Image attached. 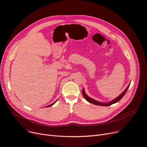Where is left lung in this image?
<instances>
[{
	"label": "left lung",
	"instance_id": "1",
	"mask_svg": "<svg viewBox=\"0 0 147 147\" xmlns=\"http://www.w3.org/2000/svg\"><path fill=\"white\" fill-rule=\"evenodd\" d=\"M130 84H131V83H130ZM130 84H129L128 85V86L126 87V88L125 90V91H124L121 94H120L119 96H118V97H117V98H116L115 99L113 100L110 101V102H100V101H96V100H94V99L90 98V97H88V96H87V94H86V93L85 92V90H84V88H83V90H82V93L83 96H84V98L86 99V100H87V101H88V102H90V103H92V104H94V105H95L101 106H111V105H113V104H115V103L118 102L119 101H120V100L122 99V98L125 96V94H126V92L127 89H128L129 87V86H130Z\"/></svg>",
	"mask_w": 147,
	"mask_h": 147
}]
</instances>
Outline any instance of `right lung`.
Returning a JSON list of instances; mask_svg holds the SVG:
<instances>
[{
	"instance_id": "add662e5",
	"label": "right lung",
	"mask_w": 147,
	"mask_h": 147,
	"mask_svg": "<svg viewBox=\"0 0 147 147\" xmlns=\"http://www.w3.org/2000/svg\"><path fill=\"white\" fill-rule=\"evenodd\" d=\"M57 101V100L56 101H55L53 103H52V104H51V105H49V106H46V107H50V106H52V105H53L54 104H55V103Z\"/></svg>"
}]
</instances>
